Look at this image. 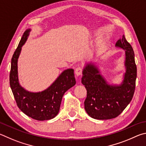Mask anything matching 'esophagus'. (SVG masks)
Wrapping results in <instances>:
<instances>
[{
	"instance_id": "34e87169",
	"label": "esophagus",
	"mask_w": 146,
	"mask_h": 146,
	"mask_svg": "<svg viewBox=\"0 0 146 146\" xmlns=\"http://www.w3.org/2000/svg\"><path fill=\"white\" fill-rule=\"evenodd\" d=\"M82 71H83L82 68L78 67V68H76V70H75V74H76V75L77 76H80V75L81 74H82Z\"/></svg>"
}]
</instances>
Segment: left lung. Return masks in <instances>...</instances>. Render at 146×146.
<instances>
[{"mask_svg": "<svg viewBox=\"0 0 146 146\" xmlns=\"http://www.w3.org/2000/svg\"><path fill=\"white\" fill-rule=\"evenodd\" d=\"M116 47L123 48L126 54V68L124 80L119 86L110 85L96 66L89 63L83 70L81 82L87 90L85 109L92 118L106 120L119 116L133 97L137 78V66L131 45L124 36L117 41Z\"/></svg>", "mask_w": 146, "mask_h": 146, "instance_id": "8db88e82", "label": "left lung"}]
</instances>
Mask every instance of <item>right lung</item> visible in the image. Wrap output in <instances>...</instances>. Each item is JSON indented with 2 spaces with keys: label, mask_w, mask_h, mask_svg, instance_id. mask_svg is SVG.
<instances>
[{
  "label": "right lung",
  "mask_w": 146,
  "mask_h": 146,
  "mask_svg": "<svg viewBox=\"0 0 146 146\" xmlns=\"http://www.w3.org/2000/svg\"><path fill=\"white\" fill-rule=\"evenodd\" d=\"M31 29L24 33L11 58L9 84L17 104L20 110L33 119L45 121L53 119L60 111L63 96L75 85L74 70H64L49 87L41 92L33 93L25 90L20 85L18 79L17 61L22 46L26 42Z\"/></svg>",
  "instance_id": "obj_1"
}]
</instances>
